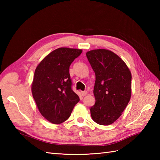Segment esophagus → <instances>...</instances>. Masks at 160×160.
Listing matches in <instances>:
<instances>
[{
  "mask_svg": "<svg viewBox=\"0 0 160 160\" xmlns=\"http://www.w3.org/2000/svg\"><path fill=\"white\" fill-rule=\"evenodd\" d=\"M81 93H82V96H87V91H82V92H81Z\"/></svg>",
  "mask_w": 160,
  "mask_h": 160,
  "instance_id": "obj_1",
  "label": "esophagus"
}]
</instances>
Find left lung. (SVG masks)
<instances>
[{
  "label": "left lung",
  "mask_w": 160,
  "mask_h": 160,
  "mask_svg": "<svg viewBox=\"0 0 160 160\" xmlns=\"http://www.w3.org/2000/svg\"><path fill=\"white\" fill-rule=\"evenodd\" d=\"M96 74L93 93L96 103L90 108L93 120L109 125L117 120L127 107L131 95V73L125 62L107 49L87 53Z\"/></svg>",
  "instance_id": "8db88e82"
}]
</instances>
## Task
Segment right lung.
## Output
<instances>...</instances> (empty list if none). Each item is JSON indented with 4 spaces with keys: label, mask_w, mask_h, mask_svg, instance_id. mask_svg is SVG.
Returning a JSON list of instances; mask_svg holds the SVG:
<instances>
[{
    "label": "right lung",
    "mask_w": 160,
    "mask_h": 160,
    "mask_svg": "<svg viewBox=\"0 0 160 160\" xmlns=\"http://www.w3.org/2000/svg\"><path fill=\"white\" fill-rule=\"evenodd\" d=\"M82 50L61 47L53 51L36 67L32 86L40 113L53 124L70 117L80 98L72 90L69 67Z\"/></svg>",
    "instance_id": "obj_1"
}]
</instances>
